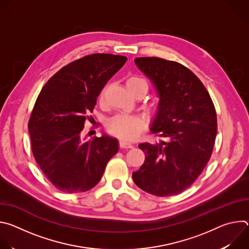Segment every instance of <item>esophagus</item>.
Returning a JSON list of instances; mask_svg holds the SVG:
<instances>
[{
    "label": "esophagus",
    "instance_id": "1",
    "mask_svg": "<svg viewBox=\"0 0 249 249\" xmlns=\"http://www.w3.org/2000/svg\"><path fill=\"white\" fill-rule=\"evenodd\" d=\"M119 146L120 148L122 149H133L134 148V145L131 144V143H128V142L124 141V140H120L119 141Z\"/></svg>",
    "mask_w": 249,
    "mask_h": 249
}]
</instances>
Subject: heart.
<instances>
[{
	"mask_svg": "<svg viewBox=\"0 0 249 249\" xmlns=\"http://www.w3.org/2000/svg\"><path fill=\"white\" fill-rule=\"evenodd\" d=\"M126 85L131 92H134L139 88H145L148 89L147 82L138 76H131L127 79ZM104 90L101 92V98L103 97ZM146 127L145 120L136 115L127 113H118L111 117L107 122L108 131L124 140H135L143 132Z\"/></svg>",
	"mask_w": 249,
	"mask_h": 249,
	"instance_id": "heart-1",
	"label": "heart"
}]
</instances>
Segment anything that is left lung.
<instances>
[{"label":"left lung","instance_id":"8db88e82","mask_svg":"<svg viewBox=\"0 0 249 249\" xmlns=\"http://www.w3.org/2000/svg\"><path fill=\"white\" fill-rule=\"evenodd\" d=\"M135 63L160 95L151 132L166 141L139 145L146 158L133 180L152 195H177L195 182L212 156L215 105L203 83L182 64L158 57L136 58Z\"/></svg>","mask_w":249,"mask_h":249}]
</instances>
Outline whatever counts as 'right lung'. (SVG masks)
I'll list each match as a JSON object with an SVG mask.
<instances>
[{"mask_svg": "<svg viewBox=\"0 0 249 249\" xmlns=\"http://www.w3.org/2000/svg\"><path fill=\"white\" fill-rule=\"evenodd\" d=\"M125 56L97 53L63 67L42 88L28 121L31 150L48 180L66 193L94 187L118 152L108 136L84 141L82 131L96 99L123 67Z\"/></svg>", "mask_w": 249, "mask_h": 249, "instance_id": "1", "label": "right lung"}]
</instances>
